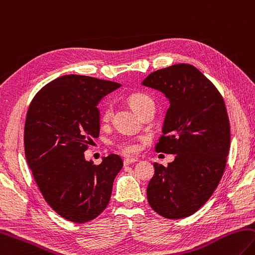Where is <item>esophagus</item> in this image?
Wrapping results in <instances>:
<instances>
[{
	"mask_svg": "<svg viewBox=\"0 0 255 255\" xmlns=\"http://www.w3.org/2000/svg\"><path fill=\"white\" fill-rule=\"evenodd\" d=\"M136 161H137V158H125L124 159V165L127 166V165H130V164L136 163Z\"/></svg>",
	"mask_w": 255,
	"mask_h": 255,
	"instance_id": "1",
	"label": "esophagus"
}]
</instances>
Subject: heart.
I'll use <instances>...</instances> for the list:
<instances>
[{
	"label": "heart",
	"instance_id": "b5f03b06",
	"mask_svg": "<svg viewBox=\"0 0 255 255\" xmlns=\"http://www.w3.org/2000/svg\"><path fill=\"white\" fill-rule=\"evenodd\" d=\"M128 104L130 107L135 110L137 114H139L141 110L146 107V106L152 104V100L149 96H147L142 92H133V94L128 96ZM113 113V108L110 105H106L105 108L103 109V113H101V120L104 123H107L110 119V116H112ZM118 149L120 151H123L124 154H133L138 150V143L132 140L129 139V138H126V139H122L119 140L117 143H116Z\"/></svg>",
	"mask_w": 255,
	"mask_h": 255
}]
</instances>
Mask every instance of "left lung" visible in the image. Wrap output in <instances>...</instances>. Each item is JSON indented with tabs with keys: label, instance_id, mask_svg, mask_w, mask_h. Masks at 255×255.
<instances>
[{
	"label": "left lung",
	"instance_id": "8db88e82",
	"mask_svg": "<svg viewBox=\"0 0 255 255\" xmlns=\"http://www.w3.org/2000/svg\"><path fill=\"white\" fill-rule=\"evenodd\" d=\"M141 83L169 100L156 151L176 155L167 167L154 164L148 203L165 219H184L210 200L223 176L231 140L224 100L198 69L186 63L157 70Z\"/></svg>",
	"mask_w": 255,
	"mask_h": 255
}]
</instances>
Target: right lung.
Returning <instances> with one entry per match:
<instances>
[{
	"label": "right lung",
	"mask_w": 255,
	"mask_h": 255,
	"mask_svg": "<svg viewBox=\"0 0 255 255\" xmlns=\"http://www.w3.org/2000/svg\"><path fill=\"white\" fill-rule=\"evenodd\" d=\"M120 86L87 76H62L44 86L27 110V165L51 208L73 223H86L104 212L123 168L118 155L110 154L95 165L83 154L91 138L99 137L97 106Z\"/></svg>",
	"instance_id": "obj_1"
}]
</instances>
